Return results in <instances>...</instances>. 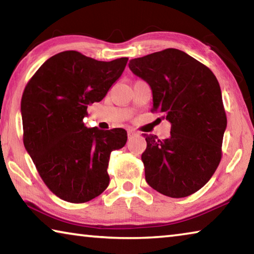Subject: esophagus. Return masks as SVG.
<instances>
[{
  "label": "esophagus",
  "instance_id": "1",
  "mask_svg": "<svg viewBox=\"0 0 254 254\" xmlns=\"http://www.w3.org/2000/svg\"><path fill=\"white\" fill-rule=\"evenodd\" d=\"M137 133L134 131V130H127V135H128V137H132V136H134V135H136Z\"/></svg>",
  "mask_w": 254,
  "mask_h": 254
}]
</instances>
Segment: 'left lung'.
<instances>
[{
	"label": "left lung",
	"instance_id": "obj_1",
	"mask_svg": "<svg viewBox=\"0 0 254 254\" xmlns=\"http://www.w3.org/2000/svg\"><path fill=\"white\" fill-rule=\"evenodd\" d=\"M128 67L151 87V112L171 123L168 139L144 134L147 149L141 159L145 180L173 198L194 194L222 158L227 121L216 77L198 60L174 48L132 59Z\"/></svg>",
	"mask_w": 254,
	"mask_h": 254
}]
</instances>
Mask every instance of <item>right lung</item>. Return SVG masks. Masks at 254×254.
<instances>
[{
	"label": "right lung",
	"mask_w": 254,
	"mask_h": 254,
	"mask_svg": "<svg viewBox=\"0 0 254 254\" xmlns=\"http://www.w3.org/2000/svg\"><path fill=\"white\" fill-rule=\"evenodd\" d=\"M127 58L98 62L75 50L42 64L25 86L23 143L41 179L56 196L80 204L110 184V154L127 143L123 128L87 127V107L101 102L121 77Z\"/></svg>",
	"instance_id": "right-lung-1"
}]
</instances>
